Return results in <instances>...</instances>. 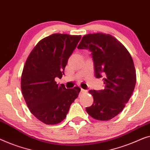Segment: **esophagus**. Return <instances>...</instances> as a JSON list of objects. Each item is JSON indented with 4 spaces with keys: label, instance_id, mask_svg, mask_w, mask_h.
<instances>
[{
    "label": "esophagus",
    "instance_id": "esophagus-1",
    "mask_svg": "<svg viewBox=\"0 0 150 150\" xmlns=\"http://www.w3.org/2000/svg\"><path fill=\"white\" fill-rule=\"evenodd\" d=\"M81 94H86V93H87V90H83V89H81Z\"/></svg>",
    "mask_w": 150,
    "mask_h": 150
}]
</instances>
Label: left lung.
Listing matches in <instances>:
<instances>
[{
    "label": "left lung",
    "mask_w": 150,
    "mask_h": 150,
    "mask_svg": "<svg viewBox=\"0 0 150 150\" xmlns=\"http://www.w3.org/2000/svg\"><path fill=\"white\" fill-rule=\"evenodd\" d=\"M77 48L92 52L96 77H103L105 84L104 90H90L94 102L86 110L97 120L112 119L123 110L135 87L136 71L132 57L123 44L109 34L84 35Z\"/></svg>",
    "instance_id": "left-lung-1"
}]
</instances>
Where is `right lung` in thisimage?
I'll list each match as a JSON object with an SVG mask.
<instances>
[{
	"mask_svg": "<svg viewBox=\"0 0 150 150\" xmlns=\"http://www.w3.org/2000/svg\"><path fill=\"white\" fill-rule=\"evenodd\" d=\"M81 35L55 33L38 42L25 62L21 76V90L29 110L47 124L60 123L80 92L78 86L66 89L56 83L62 78L68 60Z\"/></svg>",
	"mask_w": 150,
	"mask_h": 150,
	"instance_id": "add662e5",
	"label": "right lung"
}]
</instances>
